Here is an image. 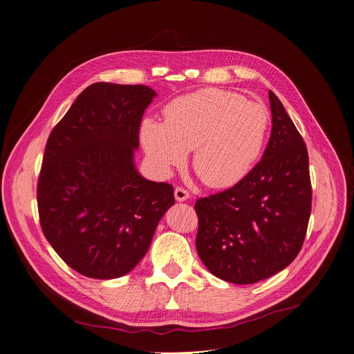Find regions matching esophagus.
<instances>
[{
	"mask_svg": "<svg viewBox=\"0 0 354 354\" xmlns=\"http://www.w3.org/2000/svg\"><path fill=\"white\" fill-rule=\"evenodd\" d=\"M190 198L189 192L186 189H183L182 186H176L175 187V199L178 202H183V201H187Z\"/></svg>",
	"mask_w": 354,
	"mask_h": 354,
	"instance_id": "esophagus-1",
	"label": "esophagus"
}]
</instances>
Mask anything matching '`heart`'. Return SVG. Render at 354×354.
Listing matches in <instances>:
<instances>
[{"label": "heart", "mask_w": 354, "mask_h": 354, "mask_svg": "<svg viewBox=\"0 0 354 354\" xmlns=\"http://www.w3.org/2000/svg\"><path fill=\"white\" fill-rule=\"evenodd\" d=\"M165 122L147 118L141 142L160 172L182 165L194 151V169L212 187L237 183L260 156L267 140L270 114L266 106L241 94L205 88L171 102Z\"/></svg>", "instance_id": "b5f03b06"}]
</instances>
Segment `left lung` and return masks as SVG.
<instances>
[{
  "label": "left lung",
  "instance_id": "1",
  "mask_svg": "<svg viewBox=\"0 0 354 354\" xmlns=\"http://www.w3.org/2000/svg\"><path fill=\"white\" fill-rule=\"evenodd\" d=\"M268 95L272 130L260 162L230 189L195 203L201 260L217 278L240 285L295 260L312 209L306 145L279 99Z\"/></svg>",
  "mask_w": 354,
  "mask_h": 354
}]
</instances>
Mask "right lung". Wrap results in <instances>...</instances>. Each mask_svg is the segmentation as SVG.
<instances>
[{
	"label": "right lung",
	"instance_id": "right-lung-1",
	"mask_svg": "<svg viewBox=\"0 0 354 354\" xmlns=\"http://www.w3.org/2000/svg\"><path fill=\"white\" fill-rule=\"evenodd\" d=\"M156 93L141 84L86 87L48 138L37 201L42 232L79 274L130 272L175 203L174 186L134 165L141 118Z\"/></svg>",
	"mask_w": 354,
	"mask_h": 354
}]
</instances>
